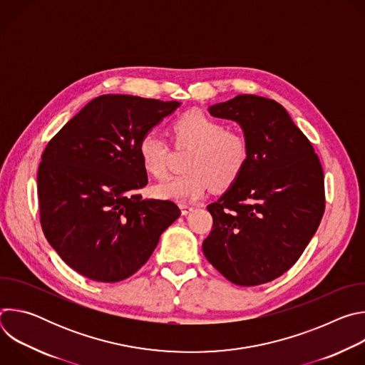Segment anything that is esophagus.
I'll return each mask as SVG.
<instances>
[{
    "label": "esophagus",
    "instance_id": "1",
    "mask_svg": "<svg viewBox=\"0 0 365 365\" xmlns=\"http://www.w3.org/2000/svg\"><path fill=\"white\" fill-rule=\"evenodd\" d=\"M180 211H182V215H187L193 211V206L192 205H187V203H180Z\"/></svg>",
    "mask_w": 365,
    "mask_h": 365
}]
</instances>
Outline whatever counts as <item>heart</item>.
<instances>
[{
	"label": "heart",
	"instance_id": "heart-1",
	"mask_svg": "<svg viewBox=\"0 0 365 365\" xmlns=\"http://www.w3.org/2000/svg\"><path fill=\"white\" fill-rule=\"evenodd\" d=\"M175 143L190 147L185 172L151 187L158 199L186 202L202 196L210 185L224 189L232 185L248 160V143L242 133L227 130L224 124L202 111H187L172 124ZM140 160L154 178L168 173L169 144L155 131L145 133L138 141Z\"/></svg>",
	"mask_w": 365,
	"mask_h": 365
}]
</instances>
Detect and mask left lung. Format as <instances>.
Returning a JSON list of instances; mask_svg holds the SVG:
<instances>
[{
  "label": "left lung",
  "mask_w": 365,
  "mask_h": 365,
  "mask_svg": "<svg viewBox=\"0 0 365 365\" xmlns=\"http://www.w3.org/2000/svg\"><path fill=\"white\" fill-rule=\"evenodd\" d=\"M240 124L248 160L228 190L206 207L214 218L205 257L238 286H258L286 273L315 235L324 211V170L314 147L279 102L235 98L210 107Z\"/></svg>",
  "instance_id": "1"
}]
</instances>
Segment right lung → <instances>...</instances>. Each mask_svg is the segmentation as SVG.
Masks as SVG:
<instances>
[{
  "mask_svg": "<svg viewBox=\"0 0 365 365\" xmlns=\"http://www.w3.org/2000/svg\"><path fill=\"white\" fill-rule=\"evenodd\" d=\"M178 101L101 95L46 145L37 172L40 224L79 274L115 283L140 270L179 217L170 200L144 199L138 141Z\"/></svg>",
  "mask_w": 365,
  "mask_h": 365,
  "instance_id": "1",
  "label": "right lung"
}]
</instances>
